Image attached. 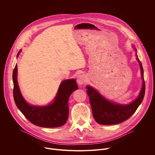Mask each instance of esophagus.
I'll list each match as a JSON object with an SVG mask.
<instances>
[{"mask_svg":"<svg viewBox=\"0 0 155 155\" xmlns=\"http://www.w3.org/2000/svg\"><path fill=\"white\" fill-rule=\"evenodd\" d=\"M87 80V78L85 75L84 74H81L78 76L77 77V82L80 85L84 84Z\"/></svg>","mask_w":155,"mask_h":155,"instance_id":"esophagus-1","label":"esophagus"}]
</instances>
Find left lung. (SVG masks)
Here are the masks:
<instances>
[{
	"instance_id": "1",
	"label": "left lung",
	"mask_w": 155,
	"mask_h": 155,
	"mask_svg": "<svg viewBox=\"0 0 155 155\" xmlns=\"http://www.w3.org/2000/svg\"><path fill=\"white\" fill-rule=\"evenodd\" d=\"M136 51L137 60L139 63L142 78V89L138 97L128 104H121L109 101L102 96L94 87L87 86V94L89 96L94 118L100 124L111 125L121 123L129 118L136 111L142 103L145 91V84L143 78V69L141 62L138 58Z\"/></svg>"
}]
</instances>
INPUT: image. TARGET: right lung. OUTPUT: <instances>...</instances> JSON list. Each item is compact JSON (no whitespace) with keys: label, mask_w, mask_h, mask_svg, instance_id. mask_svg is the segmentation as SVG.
Returning <instances> with one entry per match:
<instances>
[{"label":"right lung","mask_w":155,"mask_h":155,"mask_svg":"<svg viewBox=\"0 0 155 155\" xmlns=\"http://www.w3.org/2000/svg\"><path fill=\"white\" fill-rule=\"evenodd\" d=\"M20 50L17 57L19 55ZM18 68L16 64L13 72V97L15 102L25 117L32 124L43 127H56L65 124L69 116V99L71 94L78 90L74 78L62 81L53 101L47 105H32L22 96L17 80Z\"/></svg>","instance_id":"add662e5"}]
</instances>
